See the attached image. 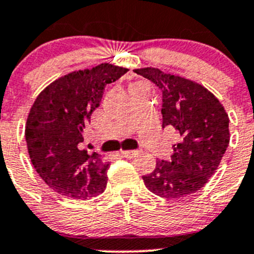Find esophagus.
I'll return each mask as SVG.
<instances>
[{
  "instance_id": "obj_1",
  "label": "esophagus",
  "mask_w": 254,
  "mask_h": 254,
  "mask_svg": "<svg viewBox=\"0 0 254 254\" xmlns=\"http://www.w3.org/2000/svg\"><path fill=\"white\" fill-rule=\"evenodd\" d=\"M138 154H139L138 150H123L122 151V155L125 156V158H129V159L134 158V156L138 155Z\"/></svg>"
}]
</instances>
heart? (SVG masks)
I'll use <instances>...</instances> for the list:
<instances>
[{
	"mask_svg": "<svg viewBox=\"0 0 254 254\" xmlns=\"http://www.w3.org/2000/svg\"><path fill=\"white\" fill-rule=\"evenodd\" d=\"M140 89H148L149 90L148 84L140 81V82H134V84L130 85V92L136 91V90H140Z\"/></svg>",
	"mask_w": 254,
	"mask_h": 254,
	"instance_id": "obj_1",
	"label": "heart"
}]
</instances>
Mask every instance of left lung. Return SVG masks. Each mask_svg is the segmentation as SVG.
Wrapping results in <instances>:
<instances>
[{"label":"left lung","mask_w":254,"mask_h":254,"mask_svg":"<svg viewBox=\"0 0 254 254\" xmlns=\"http://www.w3.org/2000/svg\"><path fill=\"white\" fill-rule=\"evenodd\" d=\"M163 92V127H174L179 143L169 160L144 175L155 195L183 198L202 189L217 170L229 144V118L223 105L200 84L156 67L135 68Z\"/></svg>","instance_id":"1"}]
</instances>
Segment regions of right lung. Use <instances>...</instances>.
<instances>
[{"label": "right lung", "mask_w": 254, "mask_h": 254, "mask_svg": "<svg viewBox=\"0 0 254 254\" xmlns=\"http://www.w3.org/2000/svg\"><path fill=\"white\" fill-rule=\"evenodd\" d=\"M127 67L104 63L72 71L47 85L31 106L25 127L28 155L42 181L72 199H89L106 188L109 162L80 149L82 132L100 105L106 85Z\"/></svg>", "instance_id": "add662e5"}]
</instances>
